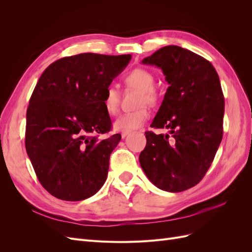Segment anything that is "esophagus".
<instances>
[{
	"mask_svg": "<svg viewBox=\"0 0 252 252\" xmlns=\"http://www.w3.org/2000/svg\"><path fill=\"white\" fill-rule=\"evenodd\" d=\"M122 138H123V139H125L126 138V136L129 134V131H122Z\"/></svg>",
	"mask_w": 252,
	"mask_h": 252,
	"instance_id": "1",
	"label": "esophagus"
}]
</instances>
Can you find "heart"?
I'll use <instances>...</instances> for the list:
<instances>
[{
    "label": "heart",
    "mask_w": 252,
    "mask_h": 252,
    "mask_svg": "<svg viewBox=\"0 0 252 252\" xmlns=\"http://www.w3.org/2000/svg\"><path fill=\"white\" fill-rule=\"evenodd\" d=\"M124 82L128 87L140 90L141 94L139 95L138 105L143 106V107L122 114L114 122V128L120 131H131L142 127L146 123V121L150 117V113L144 105L156 104L158 98V94L154 88L156 82L155 75L150 71L144 69V68H135V69L128 72L125 75ZM120 101V90L113 85L107 86L103 95V105L105 110L110 116H114V114L118 113Z\"/></svg>",
    "instance_id": "heart-1"
}]
</instances>
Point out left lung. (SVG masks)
Returning a JSON list of instances; mask_svg holds the SVG:
<instances>
[{"mask_svg": "<svg viewBox=\"0 0 252 252\" xmlns=\"http://www.w3.org/2000/svg\"><path fill=\"white\" fill-rule=\"evenodd\" d=\"M143 64L161 68L169 87L146 131L140 164L152 184L168 192L195 186L209 169L223 138L224 95L218 72L203 57L174 45L157 50Z\"/></svg>", "mask_w": 252, "mask_h": 252, "instance_id": "8db88e82", "label": "left lung"}]
</instances>
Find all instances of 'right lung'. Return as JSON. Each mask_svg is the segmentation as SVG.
<instances>
[{
  "mask_svg": "<svg viewBox=\"0 0 252 252\" xmlns=\"http://www.w3.org/2000/svg\"><path fill=\"white\" fill-rule=\"evenodd\" d=\"M130 60V55L80 53L53 62L37 81L26 113L25 146L51 195L82 201L104 185L122 136L98 139L111 129L103 95Z\"/></svg>",
  "mask_w": 252,
  "mask_h": 252,
  "instance_id": "add662e5",
  "label": "right lung"
}]
</instances>
